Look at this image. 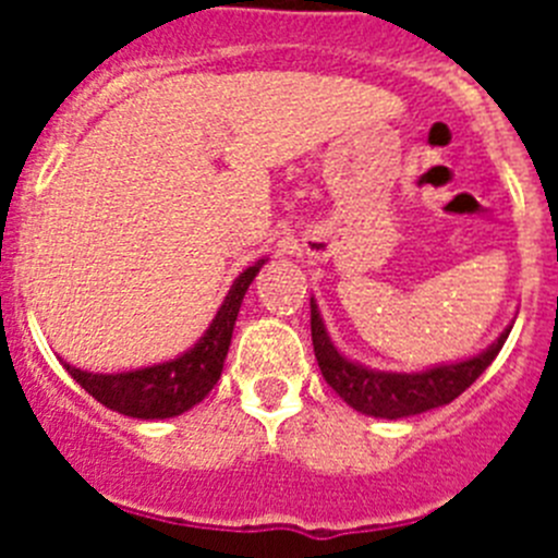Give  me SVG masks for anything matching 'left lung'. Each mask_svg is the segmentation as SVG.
Listing matches in <instances>:
<instances>
[{"label":"left lung","instance_id":"8db88e82","mask_svg":"<svg viewBox=\"0 0 558 558\" xmlns=\"http://www.w3.org/2000/svg\"><path fill=\"white\" fill-rule=\"evenodd\" d=\"M310 329H313L315 360H318V368H322L324 379L332 386V391L347 405H352L354 411L377 418L416 416V413L447 405L456 397H461L492 366V360L497 357V352H500L511 332L509 327L486 352L475 354L470 360H461V363L427 368V372L397 374L374 372V368L357 366V363L343 357L335 349L332 340H329L322 313H318V304L313 299H310Z\"/></svg>","mask_w":558,"mask_h":558}]
</instances>
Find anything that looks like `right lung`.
I'll list each match as a JSON object with an SVG mask.
<instances>
[{
    "label": "right lung",
    "mask_w": 558,
    "mask_h": 558,
    "mask_svg": "<svg viewBox=\"0 0 558 558\" xmlns=\"http://www.w3.org/2000/svg\"><path fill=\"white\" fill-rule=\"evenodd\" d=\"M263 265L265 259H259V263L236 276L229 295L220 304L218 315L211 318L209 329L204 332V338L190 352L181 354V357L167 360V363H159V366L136 368V372L122 374L81 372V368L69 366V363H63V366L75 377V383H81L100 405L111 408L117 413H125V416L170 418L190 411L192 405H198L201 399L220 379L223 360L229 354L231 332H234L236 313H240L245 290L254 282V276L259 274Z\"/></svg>",
    "instance_id": "obj_1"
}]
</instances>
